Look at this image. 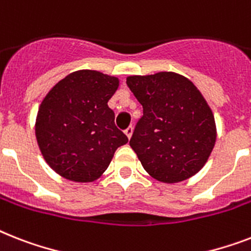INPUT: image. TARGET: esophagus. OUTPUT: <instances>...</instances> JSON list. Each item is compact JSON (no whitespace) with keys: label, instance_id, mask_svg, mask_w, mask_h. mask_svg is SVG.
Masks as SVG:
<instances>
[{"label":"esophagus","instance_id":"1","mask_svg":"<svg viewBox=\"0 0 251 251\" xmlns=\"http://www.w3.org/2000/svg\"><path fill=\"white\" fill-rule=\"evenodd\" d=\"M125 135L127 136V139H130V138H131V135H132V127H131V126H130V127H127V129L125 130Z\"/></svg>","mask_w":251,"mask_h":251}]
</instances>
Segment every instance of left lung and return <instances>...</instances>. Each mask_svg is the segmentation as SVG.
<instances>
[{"label":"left lung","mask_w":251,"mask_h":251,"mask_svg":"<svg viewBox=\"0 0 251 251\" xmlns=\"http://www.w3.org/2000/svg\"><path fill=\"white\" fill-rule=\"evenodd\" d=\"M126 83L143 105L130 147L144 170L169 184L197 174L217 140L213 111L202 94L174 72L129 76Z\"/></svg>","instance_id":"1"}]
</instances>
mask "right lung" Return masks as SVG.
Listing matches in <instances>:
<instances>
[{
  "instance_id": "obj_1",
  "label": "right lung",
  "mask_w": 251,
  "mask_h": 251,
  "mask_svg": "<svg viewBox=\"0 0 251 251\" xmlns=\"http://www.w3.org/2000/svg\"><path fill=\"white\" fill-rule=\"evenodd\" d=\"M120 79L81 69L46 94L36 117V139L45 161L63 178L89 183L100 178L127 136L115 126L108 100Z\"/></svg>"
}]
</instances>
